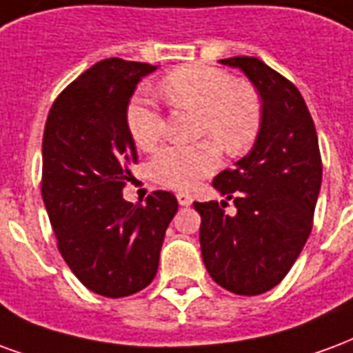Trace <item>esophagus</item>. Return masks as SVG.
I'll return each mask as SVG.
<instances>
[{
    "label": "esophagus",
    "instance_id": "obj_1",
    "mask_svg": "<svg viewBox=\"0 0 353 353\" xmlns=\"http://www.w3.org/2000/svg\"><path fill=\"white\" fill-rule=\"evenodd\" d=\"M176 199H179V205H182V207H190L192 201H194V197L190 194H186V192H179V194H176Z\"/></svg>",
    "mask_w": 353,
    "mask_h": 353
}]
</instances>
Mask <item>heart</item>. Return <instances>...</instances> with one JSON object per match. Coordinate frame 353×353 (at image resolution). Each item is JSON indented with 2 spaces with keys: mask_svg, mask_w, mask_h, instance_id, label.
Returning <instances> with one entry per match:
<instances>
[{
  "mask_svg": "<svg viewBox=\"0 0 353 353\" xmlns=\"http://www.w3.org/2000/svg\"><path fill=\"white\" fill-rule=\"evenodd\" d=\"M161 94L174 109L197 110V135H210L231 156L248 150L258 137L263 114L258 92L223 69L203 63L176 68L161 82ZM128 128L141 150H152L163 135V118L150 99L135 97ZM215 141L161 148L150 161L152 179L174 190L192 188L220 165Z\"/></svg>",
  "mask_w": 353,
  "mask_h": 353,
  "instance_id": "1",
  "label": "heart"
}]
</instances>
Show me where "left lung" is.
Segmentation results:
<instances>
[{
    "instance_id": "obj_1",
    "label": "left lung",
    "mask_w": 353,
    "mask_h": 353,
    "mask_svg": "<svg viewBox=\"0 0 353 353\" xmlns=\"http://www.w3.org/2000/svg\"><path fill=\"white\" fill-rule=\"evenodd\" d=\"M241 69L261 99V128L250 152L212 180L235 203H194L201 214L203 263L216 284L236 295L272 290L307 243L321 186L312 117L292 82L252 56L220 60Z\"/></svg>"
}]
</instances>
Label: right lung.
<instances>
[{"instance_id": "1", "label": "right lung", "mask_w": 353, "mask_h": 353, "mask_svg": "<svg viewBox=\"0 0 353 353\" xmlns=\"http://www.w3.org/2000/svg\"><path fill=\"white\" fill-rule=\"evenodd\" d=\"M156 65L109 58L71 82L54 101L43 135V201L58 250L74 276L103 297L150 284L167 225L179 210L171 192L145 205L123 199L137 161L128 105Z\"/></svg>"}]
</instances>
